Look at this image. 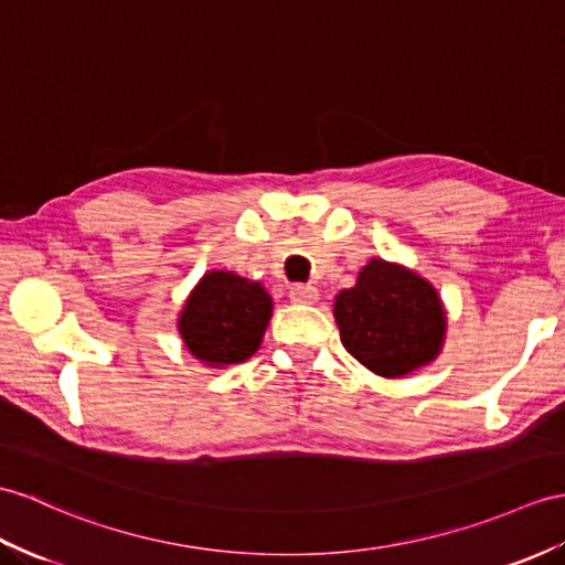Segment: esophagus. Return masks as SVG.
<instances>
[{"label": "esophagus", "instance_id": "obj_1", "mask_svg": "<svg viewBox=\"0 0 565 565\" xmlns=\"http://www.w3.org/2000/svg\"><path fill=\"white\" fill-rule=\"evenodd\" d=\"M290 299L297 305H313L319 299V290L313 285H292L290 287Z\"/></svg>", "mask_w": 565, "mask_h": 565}]
</instances>
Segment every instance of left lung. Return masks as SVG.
Segmentation results:
<instances>
[{"label": "left lung", "mask_w": 565, "mask_h": 565, "mask_svg": "<svg viewBox=\"0 0 565 565\" xmlns=\"http://www.w3.org/2000/svg\"><path fill=\"white\" fill-rule=\"evenodd\" d=\"M340 340L356 362L386 379L431 364L444 348L446 311L429 280L371 258L333 307Z\"/></svg>", "instance_id": "left-lung-1"}]
</instances>
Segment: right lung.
<instances>
[{
  "label": "right lung",
  "mask_w": 565,
  "mask_h": 565,
  "mask_svg": "<svg viewBox=\"0 0 565 565\" xmlns=\"http://www.w3.org/2000/svg\"><path fill=\"white\" fill-rule=\"evenodd\" d=\"M273 299L264 285L230 270L205 273L179 313L186 350L209 366L239 364L258 350Z\"/></svg>",
  "instance_id": "1"
}]
</instances>
